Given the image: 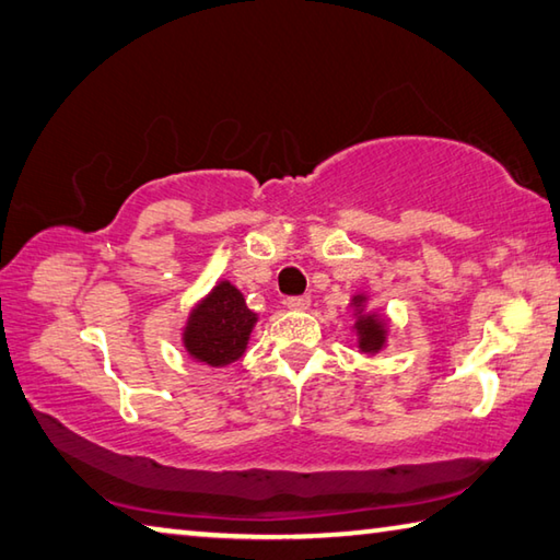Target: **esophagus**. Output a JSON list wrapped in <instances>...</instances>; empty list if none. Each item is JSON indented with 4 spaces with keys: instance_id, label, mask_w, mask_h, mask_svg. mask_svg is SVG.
Instances as JSON below:
<instances>
[{
    "instance_id": "esophagus-1",
    "label": "esophagus",
    "mask_w": 560,
    "mask_h": 560,
    "mask_svg": "<svg viewBox=\"0 0 560 560\" xmlns=\"http://www.w3.org/2000/svg\"><path fill=\"white\" fill-rule=\"evenodd\" d=\"M285 307L288 310H295V312H302L310 307V298L307 295H300V298H288L285 300Z\"/></svg>"
}]
</instances>
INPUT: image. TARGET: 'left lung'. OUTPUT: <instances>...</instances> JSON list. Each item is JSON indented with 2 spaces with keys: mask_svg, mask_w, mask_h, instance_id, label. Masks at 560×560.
<instances>
[{
  "mask_svg": "<svg viewBox=\"0 0 560 560\" xmlns=\"http://www.w3.org/2000/svg\"><path fill=\"white\" fill-rule=\"evenodd\" d=\"M366 295H354L351 298V307H354V331L359 337V349L364 351V354H378L381 349L386 347V337H388V329H386V319L374 315V312H366Z\"/></svg>",
  "mask_w": 560,
  "mask_h": 560,
  "instance_id": "left-lung-1",
  "label": "left lung"
}]
</instances>
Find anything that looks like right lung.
Masks as SVG:
<instances>
[{
  "label": "right lung",
  "instance_id": "1",
  "mask_svg": "<svg viewBox=\"0 0 560 560\" xmlns=\"http://www.w3.org/2000/svg\"><path fill=\"white\" fill-rule=\"evenodd\" d=\"M255 322L258 315L245 305L241 290L229 280L215 282L186 319L182 335L186 354L215 369L229 366L245 354Z\"/></svg>",
  "mask_w": 560,
  "mask_h": 560
}]
</instances>
